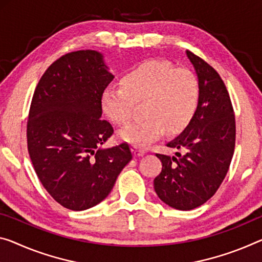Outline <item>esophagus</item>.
I'll return each mask as SVG.
<instances>
[{"instance_id": "obj_1", "label": "esophagus", "mask_w": 262, "mask_h": 262, "mask_svg": "<svg viewBox=\"0 0 262 262\" xmlns=\"http://www.w3.org/2000/svg\"><path fill=\"white\" fill-rule=\"evenodd\" d=\"M132 152H134V155L135 156H143V155H145V151L143 147H140V146H136V145H134V147H132Z\"/></svg>"}]
</instances>
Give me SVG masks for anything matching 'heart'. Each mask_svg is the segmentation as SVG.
<instances>
[{
    "label": "heart",
    "mask_w": 262,
    "mask_h": 262,
    "mask_svg": "<svg viewBox=\"0 0 262 262\" xmlns=\"http://www.w3.org/2000/svg\"><path fill=\"white\" fill-rule=\"evenodd\" d=\"M200 99V85L194 72L162 61H146L126 72L120 86H107L100 97V107L107 119L126 125L135 104L143 103L146 118L126 126L119 137L136 146H147L166 128L178 132L194 117Z\"/></svg>",
    "instance_id": "obj_1"
}]
</instances>
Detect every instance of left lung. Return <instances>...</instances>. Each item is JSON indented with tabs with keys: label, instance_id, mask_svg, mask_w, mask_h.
I'll list each match as a JSON object with an SVG mask.
<instances>
[{
	"label": "left lung",
	"instance_id": "left-lung-1",
	"mask_svg": "<svg viewBox=\"0 0 262 262\" xmlns=\"http://www.w3.org/2000/svg\"><path fill=\"white\" fill-rule=\"evenodd\" d=\"M200 85L194 117L166 146L176 157L157 154L162 172L154 180L159 199L173 208L190 211L212 198L231 165L235 146V116L224 80L210 64L191 51Z\"/></svg>",
	"mask_w": 262,
	"mask_h": 262
}]
</instances>
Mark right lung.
Wrapping results in <instances>:
<instances>
[{"label": "right lung", "instance_id": "obj_1", "mask_svg": "<svg viewBox=\"0 0 262 262\" xmlns=\"http://www.w3.org/2000/svg\"><path fill=\"white\" fill-rule=\"evenodd\" d=\"M112 79L98 51H72L48 68L31 99V163L48 193L72 211L105 199L132 159L127 143L100 147L114 135L111 124L100 118V97Z\"/></svg>", "mask_w": 262, "mask_h": 262}]
</instances>
